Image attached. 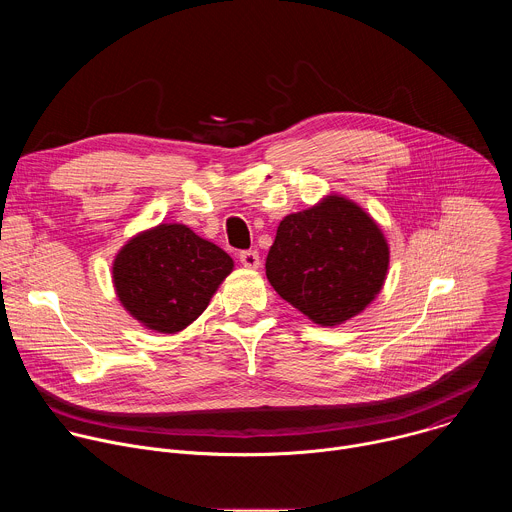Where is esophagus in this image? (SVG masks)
Instances as JSON below:
<instances>
[{
    "label": "esophagus",
    "mask_w": 512,
    "mask_h": 512,
    "mask_svg": "<svg viewBox=\"0 0 512 512\" xmlns=\"http://www.w3.org/2000/svg\"><path fill=\"white\" fill-rule=\"evenodd\" d=\"M239 259L247 269H257L261 265V257L257 251H241Z\"/></svg>",
    "instance_id": "obj_1"
}]
</instances>
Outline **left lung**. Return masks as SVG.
<instances>
[{"label":"left lung","mask_w":512,"mask_h":512,"mask_svg":"<svg viewBox=\"0 0 512 512\" xmlns=\"http://www.w3.org/2000/svg\"><path fill=\"white\" fill-rule=\"evenodd\" d=\"M389 243L375 218L340 194L287 214L265 273L277 294L318 326H338L367 308L385 285Z\"/></svg>","instance_id":"1"}]
</instances>
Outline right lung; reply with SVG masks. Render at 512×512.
<instances>
[{
	"mask_svg": "<svg viewBox=\"0 0 512 512\" xmlns=\"http://www.w3.org/2000/svg\"><path fill=\"white\" fill-rule=\"evenodd\" d=\"M233 267L231 255L190 227L162 223L119 249L113 285L121 306L141 326L176 334L206 310Z\"/></svg>",
	"mask_w": 512,
	"mask_h": 512,
	"instance_id": "1",
	"label": "right lung"
}]
</instances>
